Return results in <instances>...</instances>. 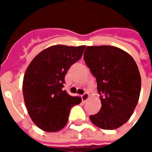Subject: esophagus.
Wrapping results in <instances>:
<instances>
[{
  "instance_id": "obj_1",
  "label": "esophagus",
  "mask_w": 152,
  "mask_h": 152,
  "mask_svg": "<svg viewBox=\"0 0 152 152\" xmlns=\"http://www.w3.org/2000/svg\"><path fill=\"white\" fill-rule=\"evenodd\" d=\"M81 99H82V100L84 101V102L86 101L87 99H89V93H87V92L84 93L82 95H81Z\"/></svg>"
}]
</instances>
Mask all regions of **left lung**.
Instances as JSON below:
<instances>
[{
  "mask_svg": "<svg viewBox=\"0 0 152 152\" xmlns=\"http://www.w3.org/2000/svg\"><path fill=\"white\" fill-rule=\"evenodd\" d=\"M86 65L97 80L102 107L89 116L96 126L115 129L126 123L138 102L141 76L135 61L124 50L110 45L88 46Z\"/></svg>",
  "mask_w": 152,
  "mask_h": 152,
  "instance_id": "left-lung-1",
  "label": "left lung"
}]
</instances>
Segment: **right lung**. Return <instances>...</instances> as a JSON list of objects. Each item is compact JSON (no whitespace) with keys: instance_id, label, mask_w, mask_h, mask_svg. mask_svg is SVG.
<instances>
[{"instance_id":"right-lung-1","label":"right lung","mask_w":152,"mask_h":152,"mask_svg":"<svg viewBox=\"0 0 152 152\" xmlns=\"http://www.w3.org/2000/svg\"><path fill=\"white\" fill-rule=\"evenodd\" d=\"M85 48L53 45L40 52L29 64L23 77V98L28 114L40 129H62L71 108L81 102L63 88L67 71L82 57Z\"/></svg>"}]
</instances>
